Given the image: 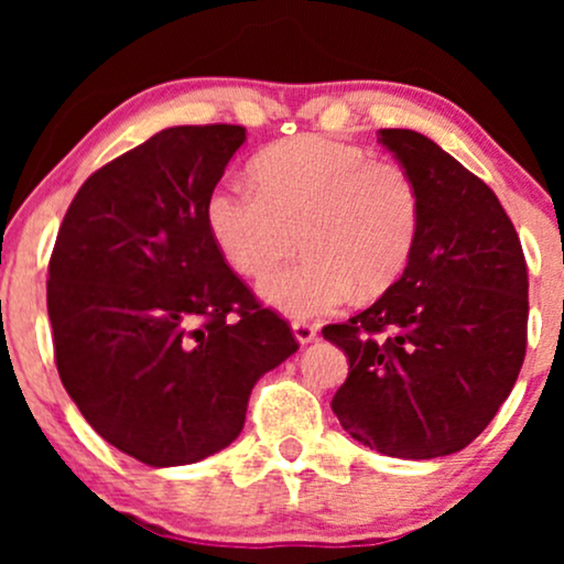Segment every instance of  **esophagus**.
Masks as SVG:
<instances>
[{"mask_svg": "<svg viewBox=\"0 0 564 564\" xmlns=\"http://www.w3.org/2000/svg\"><path fill=\"white\" fill-rule=\"evenodd\" d=\"M291 332H294L296 341H300V345H310V341H313L315 336H318V328H315L313 323H304V321L291 323Z\"/></svg>", "mask_w": 564, "mask_h": 564, "instance_id": "esophagus-1", "label": "esophagus"}]
</instances>
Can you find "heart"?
Segmentation results:
<instances>
[{
  "label": "heart",
  "instance_id": "obj_1",
  "mask_svg": "<svg viewBox=\"0 0 564 564\" xmlns=\"http://www.w3.org/2000/svg\"><path fill=\"white\" fill-rule=\"evenodd\" d=\"M260 187L225 180L206 225L236 273L264 278L302 246L307 260L262 283V300L294 318L332 313L355 289L379 296L405 273L422 230V196L403 166L358 145L302 134L254 161Z\"/></svg>",
  "mask_w": 564,
  "mask_h": 564
}]
</instances>
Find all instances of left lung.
Listing matches in <instances>:
<instances>
[{"mask_svg": "<svg viewBox=\"0 0 564 564\" xmlns=\"http://www.w3.org/2000/svg\"><path fill=\"white\" fill-rule=\"evenodd\" d=\"M422 196L405 273L371 307L323 328L349 360L334 413L358 443L437 458L475 440L520 377L528 264L496 193L437 142L379 129Z\"/></svg>", "mask_w": 564, "mask_h": 564, "instance_id": "8db88e82", "label": "left lung"}]
</instances>
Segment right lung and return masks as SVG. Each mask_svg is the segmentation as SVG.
Masks as SVG:
<instances>
[{
  "instance_id": "right-lung-1",
  "label": "right lung",
  "mask_w": 564,
  "mask_h": 564,
  "mask_svg": "<svg viewBox=\"0 0 564 564\" xmlns=\"http://www.w3.org/2000/svg\"><path fill=\"white\" fill-rule=\"evenodd\" d=\"M243 140L236 124L161 129L97 170L57 230V373L97 435L148 467L228 448L257 381L300 349L206 225V198Z\"/></svg>"
}]
</instances>
